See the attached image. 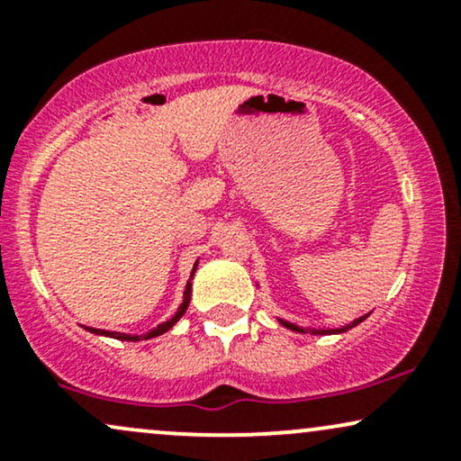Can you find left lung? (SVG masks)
<instances>
[{
	"label": "left lung",
	"instance_id": "left-lung-1",
	"mask_svg": "<svg viewBox=\"0 0 461 461\" xmlns=\"http://www.w3.org/2000/svg\"><path fill=\"white\" fill-rule=\"evenodd\" d=\"M256 285H258V284H256ZM366 316H368V314L359 316V319L347 322V325H340V327H299V325H294V322H288V321H284V319H277V322H279V325H282V327H285V330H290V331L312 333V336H327V333H345V331H348V330H353V327H357L359 322L366 321Z\"/></svg>",
	"mask_w": 461,
	"mask_h": 461
}]
</instances>
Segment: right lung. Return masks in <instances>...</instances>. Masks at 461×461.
I'll use <instances>...</instances> for the list:
<instances>
[{
	"mask_svg": "<svg viewBox=\"0 0 461 461\" xmlns=\"http://www.w3.org/2000/svg\"><path fill=\"white\" fill-rule=\"evenodd\" d=\"M197 264H199V260L194 262V267H193V271H190V277H188V282H186V288H184V299H182V303H179V308H177V312L176 314L171 316V319L168 321H164L162 325H158V327H153L151 331H147V333H121V331H105V330H95V327H86L88 331L91 333H97V336H108V338H114V340H123V342H139V340H151V338H156V336H162L164 331H168L171 330L173 325H176V322L182 319L184 314H186V310H188V305H190V290H193V277H194V271H197Z\"/></svg>",
	"mask_w": 461,
	"mask_h": 461,
	"instance_id": "add662e5",
	"label": "right lung"
}]
</instances>
